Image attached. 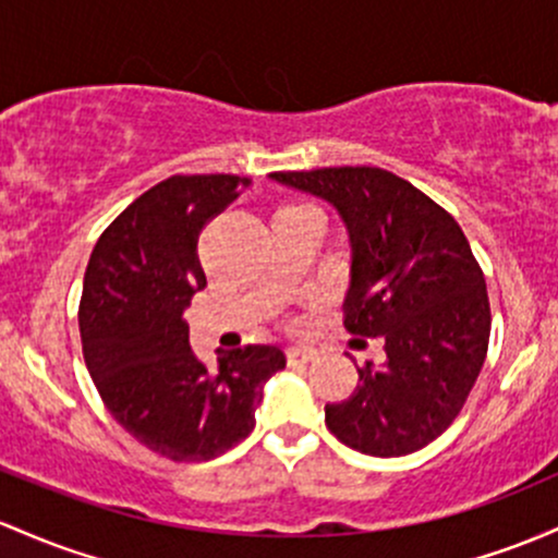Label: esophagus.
<instances>
[{
    "instance_id": "obj_1",
    "label": "esophagus",
    "mask_w": 558,
    "mask_h": 558,
    "mask_svg": "<svg viewBox=\"0 0 558 558\" xmlns=\"http://www.w3.org/2000/svg\"><path fill=\"white\" fill-rule=\"evenodd\" d=\"M286 357H289L291 365H304V363H312V360L317 357V352L307 347H291L289 352H286Z\"/></svg>"
}]
</instances>
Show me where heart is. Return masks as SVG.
Here are the masks:
<instances>
[{"label": "heart", "mask_w": 558, "mask_h": 558, "mask_svg": "<svg viewBox=\"0 0 558 558\" xmlns=\"http://www.w3.org/2000/svg\"><path fill=\"white\" fill-rule=\"evenodd\" d=\"M283 209H312V206H304V204H291V206H283Z\"/></svg>", "instance_id": "obj_1"}]
</instances>
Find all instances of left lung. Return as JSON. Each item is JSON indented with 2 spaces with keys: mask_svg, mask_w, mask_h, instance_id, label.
Masks as SVG:
<instances>
[{
  "mask_svg": "<svg viewBox=\"0 0 558 558\" xmlns=\"http://www.w3.org/2000/svg\"><path fill=\"white\" fill-rule=\"evenodd\" d=\"M269 180L328 201L349 235V333L378 339L326 426L347 448L397 458L426 448L461 413L485 365V275L442 206L376 167L275 171Z\"/></svg>",
  "mask_w": 558,
  "mask_h": 558,
  "instance_id": "left-lung-1",
  "label": "left lung"
}]
</instances>
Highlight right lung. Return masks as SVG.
<instances>
[{"instance_id": "1", "label": "right lung", "mask_w": 558, "mask_h": 558, "mask_svg": "<svg viewBox=\"0 0 558 558\" xmlns=\"http://www.w3.org/2000/svg\"><path fill=\"white\" fill-rule=\"evenodd\" d=\"M251 185L235 174L169 177L102 232L84 275L78 330L84 363L116 421L171 461H211L248 437L269 376L286 368L275 344L190 349L185 310L206 286L198 235Z\"/></svg>"}]
</instances>
